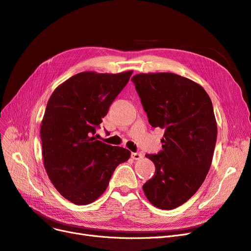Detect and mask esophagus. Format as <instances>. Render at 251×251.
<instances>
[{"label":"esophagus","mask_w":251,"mask_h":251,"mask_svg":"<svg viewBox=\"0 0 251 251\" xmlns=\"http://www.w3.org/2000/svg\"><path fill=\"white\" fill-rule=\"evenodd\" d=\"M131 157H132L134 160H139V159L143 158V154H141V152H132Z\"/></svg>","instance_id":"obj_1"}]
</instances>
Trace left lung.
Masks as SVG:
<instances>
[{
	"label": "left lung",
	"instance_id": "left-lung-1",
	"mask_svg": "<svg viewBox=\"0 0 251 251\" xmlns=\"http://www.w3.org/2000/svg\"><path fill=\"white\" fill-rule=\"evenodd\" d=\"M131 81L150 124L165 130L163 150L146 155L156 171L143 189L155 207L171 210L199 190L210 169L217 136L212 102L201 85L176 74H138Z\"/></svg>",
	"mask_w": 251,
	"mask_h": 251
}]
</instances>
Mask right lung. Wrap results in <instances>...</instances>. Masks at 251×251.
Instances as JSON below:
<instances>
[{
	"instance_id": "add662e5",
	"label": "right lung",
	"mask_w": 251,
	"mask_h": 251,
	"mask_svg": "<svg viewBox=\"0 0 251 251\" xmlns=\"http://www.w3.org/2000/svg\"><path fill=\"white\" fill-rule=\"evenodd\" d=\"M131 75L79 73L60 84L48 100L40 130L44 167L62 197L75 205L99 199L116 167L131 155L94 136Z\"/></svg>"
}]
</instances>
